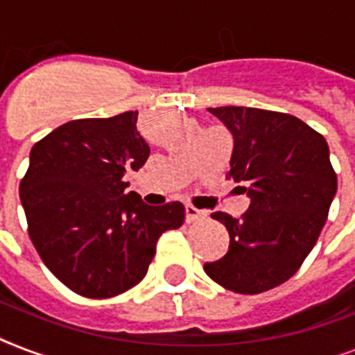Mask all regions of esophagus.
<instances>
[{"instance_id": "34e87169", "label": "esophagus", "mask_w": 355, "mask_h": 355, "mask_svg": "<svg viewBox=\"0 0 355 355\" xmlns=\"http://www.w3.org/2000/svg\"><path fill=\"white\" fill-rule=\"evenodd\" d=\"M202 216H205V211L197 210V208L191 205H186V221L193 223L197 221V219H200Z\"/></svg>"}]
</instances>
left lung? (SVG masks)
Wrapping results in <instances>:
<instances>
[{
    "label": "left lung",
    "instance_id": "left-lung-1",
    "mask_svg": "<svg viewBox=\"0 0 355 355\" xmlns=\"http://www.w3.org/2000/svg\"><path fill=\"white\" fill-rule=\"evenodd\" d=\"M234 136L230 171L250 206L241 219L211 217L230 234L228 252L205 272L228 291L258 295L291 278L315 247L337 191L322 134L295 116L247 107L208 108Z\"/></svg>",
    "mask_w": 355,
    "mask_h": 355
}]
</instances>
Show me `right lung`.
<instances>
[{
    "mask_svg": "<svg viewBox=\"0 0 355 355\" xmlns=\"http://www.w3.org/2000/svg\"><path fill=\"white\" fill-rule=\"evenodd\" d=\"M138 110L75 119L31 149L19 200L29 237L46 267L77 295L110 298L144 280L166 230L184 223L182 202L147 206L128 191L149 145Z\"/></svg>",
    "mask_w": 355,
    "mask_h": 355,
    "instance_id": "1",
    "label": "right lung"
}]
</instances>
